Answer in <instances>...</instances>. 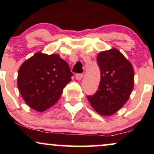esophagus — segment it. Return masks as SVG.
<instances>
[{"label":"esophagus","instance_id":"1","mask_svg":"<svg viewBox=\"0 0 154 154\" xmlns=\"http://www.w3.org/2000/svg\"><path fill=\"white\" fill-rule=\"evenodd\" d=\"M75 77H76V79H77V80H81V79H82V77H83V75H82V74H77V75H76V76H75Z\"/></svg>","mask_w":154,"mask_h":154}]
</instances>
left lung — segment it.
<instances>
[{"instance_id":"left-lung-1","label":"left lung","mask_w":154,"mask_h":154,"mask_svg":"<svg viewBox=\"0 0 154 154\" xmlns=\"http://www.w3.org/2000/svg\"><path fill=\"white\" fill-rule=\"evenodd\" d=\"M100 82L95 95L88 96L91 106L100 115L115 114L127 103L134 87L132 63L119 50L112 48L97 56Z\"/></svg>"}]
</instances>
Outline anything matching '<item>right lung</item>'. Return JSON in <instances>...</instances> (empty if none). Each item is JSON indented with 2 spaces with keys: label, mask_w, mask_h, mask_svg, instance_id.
<instances>
[{
  "label": "right lung",
  "mask_w": 154,
  "mask_h": 154,
  "mask_svg": "<svg viewBox=\"0 0 154 154\" xmlns=\"http://www.w3.org/2000/svg\"><path fill=\"white\" fill-rule=\"evenodd\" d=\"M72 75L68 63L59 54L38 52L21 65L17 85L25 103L43 112L58 101Z\"/></svg>",
  "instance_id": "obj_1"
}]
</instances>
